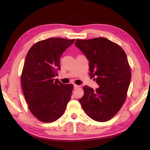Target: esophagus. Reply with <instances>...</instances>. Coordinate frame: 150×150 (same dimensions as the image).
I'll list each match as a JSON object with an SVG mask.
<instances>
[{
	"label": "esophagus",
	"instance_id": "34e87169",
	"mask_svg": "<svg viewBox=\"0 0 150 150\" xmlns=\"http://www.w3.org/2000/svg\"><path fill=\"white\" fill-rule=\"evenodd\" d=\"M79 86H78V85H76V84H74V89H76V88H79Z\"/></svg>",
	"mask_w": 150,
	"mask_h": 150
}]
</instances>
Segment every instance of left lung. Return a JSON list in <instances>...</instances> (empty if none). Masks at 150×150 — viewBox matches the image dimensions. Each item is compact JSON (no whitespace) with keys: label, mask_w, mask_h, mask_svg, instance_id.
Listing matches in <instances>:
<instances>
[{"label":"left lung","mask_w":150,"mask_h":150,"mask_svg":"<svg viewBox=\"0 0 150 150\" xmlns=\"http://www.w3.org/2000/svg\"><path fill=\"white\" fill-rule=\"evenodd\" d=\"M75 46L89 62V76L99 88L94 91L85 86L79 99L83 110L91 118L105 122L115 116L124 104L131 78L124 50L108 39H77Z\"/></svg>","instance_id":"8db88e82"}]
</instances>
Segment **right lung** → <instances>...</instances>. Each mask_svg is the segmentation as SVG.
Here are the masks:
<instances>
[{
    "label": "right lung",
    "mask_w": 150,
    "mask_h": 150,
    "mask_svg": "<svg viewBox=\"0 0 150 150\" xmlns=\"http://www.w3.org/2000/svg\"><path fill=\"white\" fill-rule=\"evenodd\" d=\"M75 39L53 38L38 42L27 54L21 84L28 108L44 122L57 120L64 114L71 98L73 85L54 78L61 69L60 59Z\"/></svg>",
    "instance_id": "right-lung-1"
}]
</instances>
